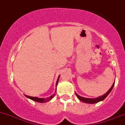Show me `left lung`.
Masks as SVG:
<instances>
[{
	"instance_id": "left-lung-1",
	"label": "left lung",
	"mask_w": 125,
	"mask_h": 125,
	"mask_svg": "<svg viewBox=\"0 0 125 125\" xmlns=\"http://www.w3.org/2000/svg\"><path fill=\"white\" fill-rule=\"evenodd\" d=\"M114 84H115V82L113 83L112 87H111V88H109V90L107 91V92H106L105 94H104V95H102V96H99V97L95 98H88L82 97V96H80V95H77L76 93H76V96H77V98H78L79 100L80 101H82V102L85 103H88V104L97 103L100 102V101H103V100H104L105 98H106V97H107V95H108L110 93V92L112 91V88H113L114 86Z\"/></svg>"
}]
</instances>
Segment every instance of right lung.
<instances>
[{"mask_svg": "<svg viewBox=\"0 0 125 125\" xmlns=\"http://www.w3.org/2000/svg\"><path fill=\"white\" fill-rule=\"evenodd\" d=\"M59 77H60V76H59L57 80L56 85H56V87H57V85L58 82H59ZM56 90H57V89H55V92H56ZM55 93H54V95H51V96H49V97H48V98H40L33 97V96H28V95H25V96H26L27 98H29V99H30V100H33V101H36V102L42 103H43L48 102V101H49L51 100L52 99V98L54 97V96H55Z\"/></svg>", "mask_w": 125, "mask_h": 125, "instance_id": "add662e5", "label": "right lung"}]
</instances>
